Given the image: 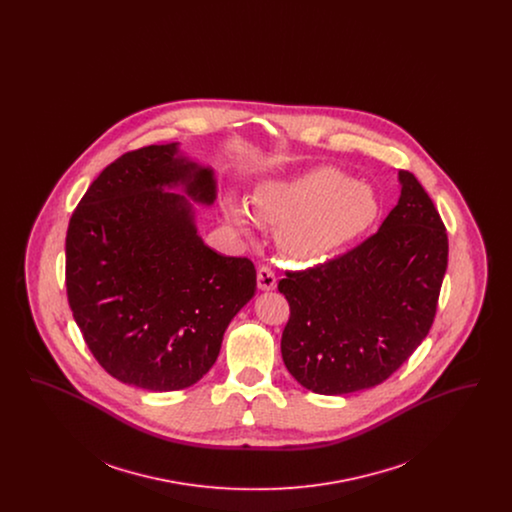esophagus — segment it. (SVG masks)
<instances>
[{
    "label": "esophagus",
    "instance_id": "1",
    "mask_svg": "<svg viewBox=\"0 0 512 512\" xmlns=\"http://www.w3.org/2000/svg\"><path fill=\"white\" fill-rule=\"evenodd\" d=\"M257 286H259V290H265V292L276 288V276H274L272 268L267 265L257 268Z\"/></svg>",
    "mask_w": 512,
    "mask_h": 512
}]
</instances>
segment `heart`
<instances>
[{
	"mask_svg": "<svg viewBox=\"0 0 512 512\" xmlns=\"http://www.w3.org/2000/svg\"><path fill=\"white\" fill-rule=\"evenodd\" d=\"M251 215L278 226V242L297 261H318L361 234L376 215L372 190L336 169L320 167L286 180L261 184L242 203H226V219L242 234L253 230Z\"/></svg>",
	"mask_w": 512,
	"mask_h": 512,
	"instance_id": "obj_1",
	"label": "heart"
}]
</instances>
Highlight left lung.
I'll return each instance as SVG.
<instances>
[{"label": "left lung", "mask_w": 512, "mask_h": 512, "mask_svg": "<svg viewBox=\"0 0 512 512\" xmlns=\"http://www.w3.org/2000/svg\"><path fill=\"white\" fill-rule=\"evenodd\" d=\"M380 230L317 267L286 270L290 303L282 359L307 390H368L403 365L428 336L447 268V232L413 172Z\"/></svg>", "instance_id": "1"}]
</instances>
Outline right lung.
Here are the masks:
<instances>
[{
  "mask_svg": "<svg viewBox=\"0 0 512 512\" xmlns=\"http://www.w3.org/2000/svg\"><path fill=\"white\" fill-rule=\"evenodd\" d=\"M178 147L126 151L90 184L69 220L65 284L74 320L99 365L149 391L190 388L219 357L226 326L255 295L247 257L197 236L192 205H211V169Z\"/></svg>",
  "mask_w": 512,
  "mask_h": 512,
  "instance_id": "obj_1",
  "label": "right lung"
}]
</instances>
